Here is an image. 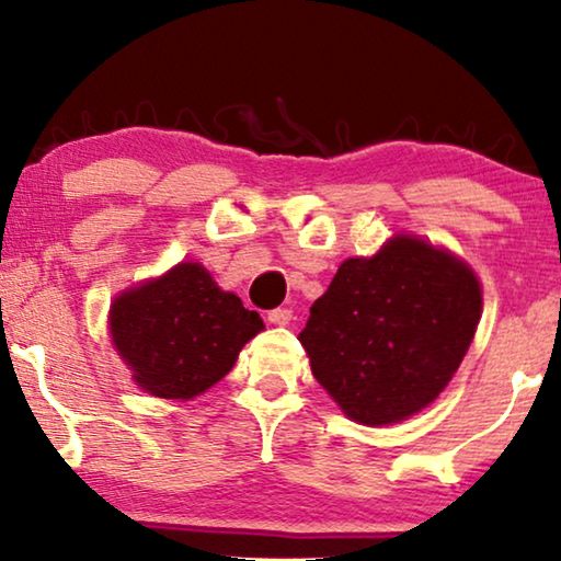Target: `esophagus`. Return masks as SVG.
<instances>
[{"instance_id": "obj_1", "label": "esophagus", "mask_w": 561, "mask_h": 561, "mask_svg": "<svg viewBox=\"0 0 561 561\" xmlns=\"http://www.w3.org/2000/svg\"><path fill=\"white\" fill-rule=\"evenodd\" d=\"M290 319H294V311H290V309L267 311V321H271V324H275V327H286V324H290Z\"/></svg>"}]
</instances>
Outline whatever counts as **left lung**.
<instances>
[{
	"label": "left lung",
	"instance_id": "1",
	"mask_svg": "<svg viewBox=\"0 0 561 561\" xmlns=\"http://www.w3.org/2000/svg\"><path fill=\"white\" fill-rule=\"evenodd\" d=\"M482 311L465 263L416 237L350 257L298 334L311 373L350 419L396 424L426 409L457 373Z\"/></svg>",
	"mask_w": 561,
	"mask_h": 561
}]
</instances>
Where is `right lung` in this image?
<instances>
[{
	"label": "right lung",
	"instance_id": "1",
	"mask_svg": "<svg viewBox=\"0 0 561 561\" xmlns=\"http://www.w3.org/2000/svg\"><path fill=\"white\" fill-rule=\"evenodd\" d=\"M112 342L142 390L188 401L225 378L260 329L257 311L225 294L198 263L125 290L110 311Z\"/></svg>",
	"mask_w": 561,
	"mask_h": 561
}]
</instances>
